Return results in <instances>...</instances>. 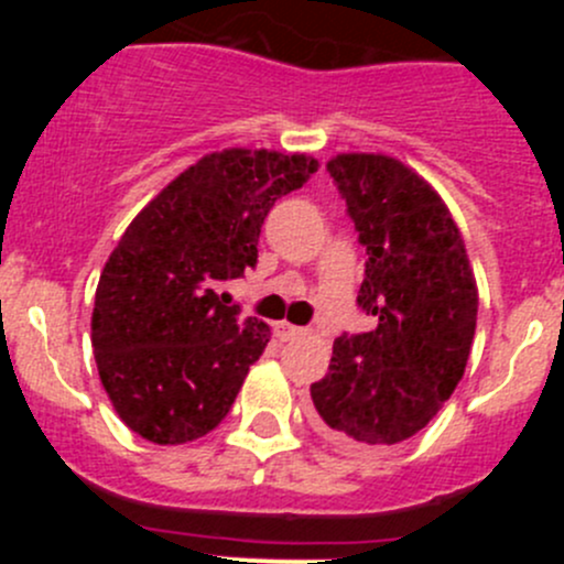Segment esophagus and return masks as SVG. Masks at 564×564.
<instances>
[{
  "label": "esophagus",
  "instance_id": "1",
  "mask_svg": "<svg viewBox=\"0 0 564 564\" xmlns=\"http://www.w3.org/2000/svg\"><path fill=\"white\" fill-rule=\"evenodd\" d=\"M275 335L281 340H292L297 338V335H303V327H297V324H289V322H275Z\"/></svg>",
  "mask_w": 564,
  "mask_h": 564
}]
</instances>
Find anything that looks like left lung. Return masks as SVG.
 I'll list each match as a JSON object with an SVG mask.
<instances>
[{"label": "left lung", "instance_id": "left-lung-1", "mask_svg": "<svg viewBox=\"0 0 564 564\" xmlns=\"http://www.w3.org/2000/svg\"><path fill=\"white\" fill-rule=\"evenodd\" d=\"M327 172L366 248L357 308L371 333H344L311 384L314 420L349 451L401 445L434 420L469 360L477 286L445 202L384 155H338Z\"/></svg>", "mask_w": 564, "mask_h": 564}]
</instances>
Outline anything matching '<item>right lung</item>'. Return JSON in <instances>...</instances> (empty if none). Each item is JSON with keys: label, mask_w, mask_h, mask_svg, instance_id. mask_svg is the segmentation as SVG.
Wrapping results in <instances>:
<instances>
[{"label": "right lung", "mask_w": 564, "mask_h": 564, "mask_svg": "<svg viewBox=\"0 0 564 564\" xmlns=\"http://www.w3.org/2000/svg\"><path fill=\"white\" fill-rule=\"evenodd\" d=\"M316 166L267 150L215 152L135 215L108 256L93 311L100 382L130 431L182 445L229 414L270 327L242 318L220 286L256 267L267 213Z\"/></svg>", "instance_id": "right-lung-1"}]
</instances>
